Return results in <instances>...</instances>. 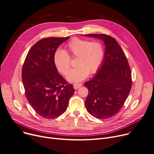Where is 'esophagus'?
Listing matches in <instances>:
<instances>
[{"label": "esophagus", "mask_w": 154, "mask_h": 154, "mask_svg": "<svg viewBox=\"0 0 154 154\" xmlns=\"http://www.w3.org/2000/svg\"><path fill=\"white\" fill-rule=\"evenodd\" d=\"M82 85L81 84H75L73 85L74 89H78L79 88L81 87Z\"/></svg>", "instance_id": "1"}]
</instances>
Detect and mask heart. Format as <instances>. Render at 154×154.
Here are the masks:
<instances>
[{"label": "heart", "mask_w": 154, "mask_h": 154, "mask_svg": "<svg viewBox=\"0 0 154 154\" xmlns=\"http://www.w3.org/2000/svg\"><path fill=\"white\" fill-rule=\"evenodd\" d=\"M70 57H76V67L67 77L70 82H79L95 73L104 57L103 46L99 42L74 38L68 42L64 51L58 49L53 56L55 66L60 72L67 75L70 69Z\"/></svg>", "instance_id": "obj_1"}]
</instances>
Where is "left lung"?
Wrapping results in <instances>:
<instances>
[{
  "instance_id": "obj_1",
  "label": "left lung",
  "mask_w": 154,
  "mask_h": 154,
  "mask_svg": "<svg viewBox=\"0 0 154 154\" xmlns=\"http://www.w3.org/2000/svg\"><path fill=\"white\" fill-rule=\"evenodd\" d=\"M105 45L104 57L96 75L84 84L88 90L85 106L98 119L117 114L126 101L132 86L131 71L123 50L116 40L105 34H90Z\"/></svg>"
}]
</instances>
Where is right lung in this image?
Returning a JSON list of instances; mask_svg holds the SVG:
<instances>
[{"label":"right lung","mask_w":154,"mask_h":154,"mask_svg":"<svg viewBox=\"0 0 154 154\" xmlns=\"http://www.w3.org/2000/svg\"><path fill=\"white\" fill-rule=\"evenodd\" d=\"M51 37L41 39L28 53L22 68V81L26 97L36 113L54 119L66 111L75 90L60 75L54 65L57 48L68 39Z\"/></svg>","instance_id":"right-lung-1"}]
</instances>
